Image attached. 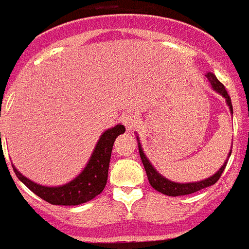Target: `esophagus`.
I'll return each mask as SVG.
<instances>
[{
    "instance_id": "esophagus-1",
    "label": "esophagus",
    "mask_w": 249,
    "mask_h": 249,
    "mask_svg": "<svg viewBox=\"0 0 249 249\" xmlns=\"http://www.w3.org/2000/svg\"><path fill=\"white\" fill-rule=\"evenodd\" d=\"M140 123V117L136 112H128L126 116L123 117V124L126 126V128L128 131L135 128L136 126H139Z\"/></svg>"
}]
</instances>
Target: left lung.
I'll return each instance as SVG.
<instances>
[{
	"mask_svg": "<svg viewBox=\"0 0 249 249\" xmlns=\"http://www.w3.org/2000/svg\"><path fill=\"white\" fill-rule=\"evenodd\" d=\"M207 78L209 79L210 84L212 87L214 88V90H216L218 93L226 98L227 103L229 106V109H231V113L233 114V106H231V97H229L228 92H227L226 87L223 86L222 83L219 80L216 79V76L214 75L213 73H208L207 74ZM139 140V139H137ZM139 150H140V156H141V160L142 163H143V166H145L146 170V174H147V178H148V181H150L151 186L154 189H156L157 191H160L162 194L165 195H169V196H180V195H189V194H193V193H196V191L201 190L204 188H208V186H212L214 185L219 178L222 176L223 171L226 169L227 163H228V160L224 162L222 167L219 169L218 173L214 174L213 176H210L209 179H205L203 181H197V182H190V184H179V182H173L170 181V180L165 179L163 176H161L160 174L157 173L156 170L154 169V166L151 165L150 161L147 160V157L146 155L143 154V151H142L141 145H140L139 142ZM231 154V150L229 152V156Z\"/></svg>",
	"mask_w": 249,
	"mask_h": 249,
	"instance_id": "left-lung-1",
	"label": "left lung"
}]
</instances>
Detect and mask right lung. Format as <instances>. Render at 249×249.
Returning a JSON list of instances; mask_svg holds the SVG:
<instances>
[{
	"mask_svg": "<svg viewBox=\"0 0 249 249\" xmlns=\"http://www.w3.org/2000/svg\"><path fill=\"white\" fill-rule=\"evenodd\" d=\"M124 131L126 128L123 127V124H117L113 128L107 129L101 136L86 169L83 170L82 174L76 176L73 181L68 182L63 186L48 188V186L39 185L21 175L14 166L12 167L18 180L22 181L34 194L48 203L53 205H79V204L92 200L93 197L103 191L104 186L107 184L112 147H113L117 136H120Z\"/></svg>",
	"mask_w": 249,
	"mask_h": 249,
	"instance_id": "1",
	"label": "right lung"
}]
</instances>
